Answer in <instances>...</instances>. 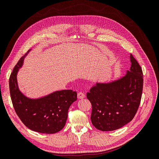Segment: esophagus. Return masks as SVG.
I'll list each match as a JSON object with an SVG mask.
<instances>
[{
  "label": "esophagus",
  "mask_w": 159,
  "mask_h": 159,
  "mask_svg": "<svg viewBox=\"0 0 159 159\" xmlns=\"http://www.w3.org/2000/svg\"><path fill=\"white\" fill-rule=\"evenodd\" d=\"M78 98L79 99H83L85 98V94L83 92H78Z\"/></svg>",
  "instance_id": "1"
}]
</instances>
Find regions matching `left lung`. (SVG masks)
Segmentation results:
<instances>
[{
  "mask_svg": "<svg viewBox=\"0 0 159 159\" xmlns=\"http://www.w3.org/2000/svg\"><path fill=\"white\" fill-rule=\"evenodd\" d=\"M131 66L121 78L109 83H97L87 93L92 105L91 121L102 131L121 128L135 115L143 86L141 67L132 54Z\"/></svg>",
  "mask_w": 159,
  "mask_h": 159,
  "instance_id": "1",
  "label": "left lung"
}]
</instances>
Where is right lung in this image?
Segmentation results:
<instances>
[{
    "mask_svg": "<svg viewBox=\"0 0 159 159\" xmlns=\"http://www.w3.org/2000/svg\"><path fill=\"white\" fill-rule=\"evenodd\" d=\"M26 54L19 60L9 78L13 107L18 117L28 129L41 133H56L65 126L68 109L77 100V92L64 89L38 99L26 97L18 89L16 75Z\"/></svg>",
    "mask_w": 159,
    "mask_h": 159,
    "instance_id": "obj_1",
    "label": "right lung"
}]
</instances>
